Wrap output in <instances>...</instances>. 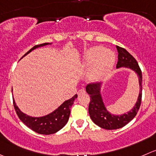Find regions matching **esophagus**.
Here are the masks:
<instances>
[{
	"mask_svg": "<svg viewBox=\"0 0 156 156\" xmlns=\"http://www.w3.org/2000/svg\"><path fill=\"white\" fill-rule=\"evenodd\" d=\"M84 93H85V90H84V89H81V90H79L78 91V95H81V94H84Z\"/></svg>",
	"mask_w": 156,
	"mask_h": 156,
	"instance_id": "34e87169",
	"label": "esophagus"
}]
</instances>
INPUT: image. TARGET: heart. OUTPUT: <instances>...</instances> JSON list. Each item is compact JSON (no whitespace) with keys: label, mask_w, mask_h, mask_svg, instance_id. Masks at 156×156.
Listing matches in <instances>:
<instances>
[{"label":"heart","mask_w":156,"mask_h":156,"mask_svg":"<svg viewBox=\"0 0 156 156\" xmlns=\"http://www.w3.org/2000/svg\"><path fill=\"white\" fill-rule=\"evenodd\" d=\"M116 55L112 50L103 46H94L84 52L82 57L84 67L90 68L92 79L100 81L110 74L114 66Z\"/></svg>","instance_id":"b5f03b06"}]
</instances>
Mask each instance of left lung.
I'll return each mask as SVG.
<instances>
[{"label":"left lung","instance_id":"obj_1","mask_svg":"<svg viewBox=\"0 0 156 156\" xmlns=\"http://www.w3.org/2000/svg\"><path fill=\"white\" fill-rule=\"evenodd\" d=\"M118 51V62L116 69L126 68L133 71L138 76L140 84V93L135 106L127 113L115 115L107 110L101 93L102 83L97 82L88 84L86 86V91L90 98L88 107V113L92 121L100 127L105 129H116L123 127L131 121L136 115L142 100V72L136 60L123 48L116 46Z\"/></svg>","mask_w":156,"mask_h":156}]
</instances>
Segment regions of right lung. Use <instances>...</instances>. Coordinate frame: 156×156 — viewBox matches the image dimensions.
<instances>
[{"mask_svg":"<svg viewBox=\"0 0 156 156\" xmlns=\"http://www.w3.org/2000/svg\"><path fill=\"white\" fill-rule=\"evenodd\" d=\"M50 44H52V43H46L40 45H36V46H33L31 49H30L22 58H23L25 55H27V54H29L33 50L36 49V48L42 47V46H47V45ZM77 98H78V95L75 94L72 98L63 102L58 108L55 109L52 113H49V114L46 115V116H39V117L30 116L29 115H27L26 113H23L20 110L19 107L16 106L13 98V107H14V109L16 110V113L17 114L18 117L26 126H28L30 129H31L32 130H33L34 132L37 133L39 134L50 135V134H53L58 132L62 128L64 127L65 125L67 123L69 116H70V108Z\"/></svg>","mask_w":156,"mask_h":156,"instance_id":"add662e5","label":"right lung"}]
</instances>
